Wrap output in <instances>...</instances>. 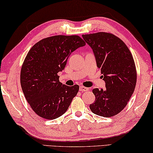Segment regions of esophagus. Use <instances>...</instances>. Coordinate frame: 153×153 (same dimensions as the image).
Returning a JSON list of instances; mask_svg holds the SVG:
<instances>
[{
  "label": "esophagus",
  "instance_id": "34e87169",
  "mask_svg": "<svg viewBox=\"0 0 153 153\" xmlns=\"http://www.w3.org/2000/svg\"><path fill=\"white\" fill-rule=\"evenodd\" d=\"M79 90L82 92H84V91H89V89L87 88V87H83V86H81L79 88Z\"/></svg>",
  "mask_w": 153,
  "mask_h": 153
}]
</instances>
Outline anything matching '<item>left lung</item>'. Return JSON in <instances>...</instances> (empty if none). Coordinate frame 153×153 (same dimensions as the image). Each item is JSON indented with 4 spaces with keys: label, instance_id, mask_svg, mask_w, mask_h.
I'll use <instances>...</instances> for the list:
<instances>
[{
    "label": "left lung",
    "instance_id": "left-lung-1",
    "mask_svg": "<svg viewBox=\"0 0 153 153\" xmlns=\"http://www.w3.org/2000/svg\"><path fill=\"white\" fill-rule=\"evenodd\" d=\"M82 37L93 50L106 83L104 89H93L96 100L89 108L99 116L113 117L126 106L136 87L133 56L125 42L112 34L101 32Z\"/></svg>",
    "mask_w": 153,
    "mask_h": 153
}]
</instances>
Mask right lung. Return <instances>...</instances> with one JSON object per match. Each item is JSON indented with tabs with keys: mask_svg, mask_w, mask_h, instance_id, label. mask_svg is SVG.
I'll use <instances>...</instances> for the list:
<instances>
[{
	"mask_svg": "<svg viewBox=\"0 0 153 153\" xmlns=\"http://www.w3.org/2000/svg\"><path fill=\"white\" fill-rule=\"evenodd\" d=\"M85 45L77 35H57L41 40L30 49L20 82L27 102L39 117L53 120L66 112L79 86L63 85L57 73L64 69L71 53Z\"/></svg>",
	"mask_w": 153,
	"mask_h": 153,
	"instance_id": "obj_1",
	"label": "right lung"
}]
</instances>
